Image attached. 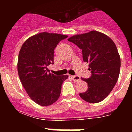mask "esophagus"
Wrapping results in <instances>:
<instances>
[{"instance_id":"34e87169","label":"esophagus","mask_w":132,"mask_h":132,"mask_svg":"<svg viewBox=\"0 0 132 132\" xmlns=\"http://www.w3.org/2000/svg\"><path fill=\"white\" fill-rule=\"evenodd\" d=\"M71 78L72 79V80L75 81V82H78L80 81V77L77 75H73V76H71Z\"/></svg>"}]
</instances>
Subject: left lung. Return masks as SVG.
<instances>
[{
	"label": "left lung",
	"mask_w": 132,
	"mask_h": 132,
	"mask_svg": "<svg viewBox=\"0 0 132 132\" xmlns=\"http://www.w3.org/2000/svg\"><path fill=\"white\" fill-rule=\"evenodd\" d=\"M68 40L81 49L83 60L89 63L91 76L82 78L88 89L79 93L82 99L91 103L101 102L108 96L117 84L121 68V58L111 38L96 31L75 35Z\"/></svg>",
	"instance_id": "8db88e82"
}]
</instances>
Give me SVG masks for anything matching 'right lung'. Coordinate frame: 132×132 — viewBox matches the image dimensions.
Instances as JSON below:
<instances>
[{
  "label": "right lung",
  "mask_w": 132,
  "mask_h": 132,
  "mask_svg": "<svg viewBox=\"0 0 132 132\" xmlns=\"http://www.w3.org/2000/svg\"><path fill=\"white\" fill-rule=\"evenodd\" d=\"M68 36L43 32L28 38L20 50L18 72L26 92L34 102L48 106L60 96L63 81L68 75L50 73L47 66L53 64L54 50Z\"/></svg>",
  "instance_id": "obj_1"
}]
</instances>
